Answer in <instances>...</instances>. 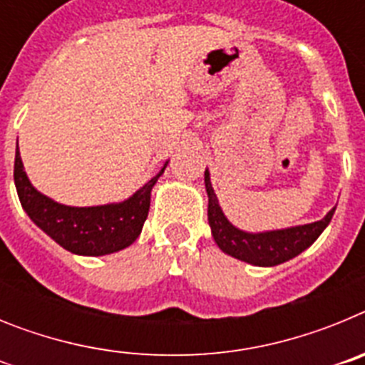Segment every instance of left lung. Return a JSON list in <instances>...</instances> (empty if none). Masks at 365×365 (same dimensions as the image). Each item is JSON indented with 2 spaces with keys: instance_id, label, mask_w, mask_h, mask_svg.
<instances>
[{
  "instance_id": "left-lung-1",
  "label": "left lung",
  "mask_w": 365,
  "mask_h": 365,
  "mask_svg": "<svg viewBox=\"0 0 365 365\" xmlns=\"http://www.w3.org/2000/svg\"><path fill=\"white\" fill-rule=\"evenodd\" d=\"M205 186L208 193V222H210L212 235L215 243L222 252L235 259L247 261L256 267H274L279 263L292 259L298 254H302L305 248L311 247L322 232L327 228V225L333 219L336 208L329 212L324 219L309 225H299V227L283 228V230H269V232H245L235 228L219 206L217 195L210 182V172H205Z\"/></svg>"
}]
</instances>
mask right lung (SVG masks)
I'll use <instances>...</instances> for the list:
<instances>
[{"instance_id": "add662e5", "label": "right lung", "mask_w": 365, "mask_h": 365, "mask_svg": "<svg viewBox=\"0 0 365 365\" xmlns=\"http://www.w3.org/2000/svg\"><path fill=\"white\" fill-rule=\"evenodd\" d=\"M166 164L125 201L102 206H67L53 201L31 185L19 148H16L14 185L19 202L32 222L60 247L78 256H106L130 247L140 235L150 212L151 188L164 173Z\"/></svg>"}]
</instances>
